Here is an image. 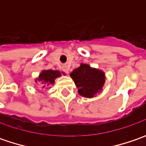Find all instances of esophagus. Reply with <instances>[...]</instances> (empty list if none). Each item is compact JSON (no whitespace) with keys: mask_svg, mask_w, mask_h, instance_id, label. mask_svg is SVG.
<instances>
[{"mask_svg":"<svg viewBox=\"0 0 146 146\" xmlns=\"http://www.w3.org/2000/svg\"><path fill=\"white\" fill-rule=\"evenodd\" d=\"M62 70L64 71L65 73H66V74H68L69 73V70L66 67V66H64V67H62Z\"/></svg>","mask_w":146,"mask_h":146,"instance_id":"1","label":"esophagus"}]
</instances>
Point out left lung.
Here are the masks:
<instances>
[{"mask_svg":"<svg viewBox=\"0 0 146 146\" xmlns=\"http://www.w3.org/2000/svg\"><path fill=\"white\" fill-rule=\"evenodd\" d=\"M70 76L76 84L79 94L88 98H93L100 93L106 80L104 71L84 63L73 70Z\"/></svg>","mask_w":146,"mask_h":146,"instance_id":"obj_1","label":"left lung"}]
</instances>
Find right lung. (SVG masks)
Returning <instances> with one entry per match:
<instances>
[{
  "instance_id": "1",
  "label": "right lung",
  "mask_w": 146,
  "mask_h": 146,
  "mask_svg": "<svg viewBox=\"0 0 146 146\" xmlns=\"http://www.w3.org/2000/svg\"><path fill=\"white\" fill-rule=\"evenodd\" d=\"M62 75H65L64 72H60L59 70H44L40 72L39 77L35 80L36 83H40V84L42 86V88L53 85L55 81V79L58 78Z\"/></svg>"
}]
</instances>
